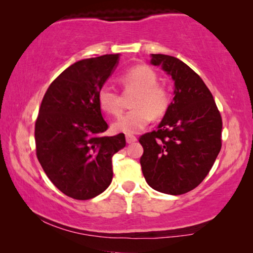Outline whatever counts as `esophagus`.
<instances>
[{"label":"esophagus","mask_w":253,"mask_h":253,"mask_svg":"<svg viewBox=\"0 0 253 253\" xmlns=\"http://www.w3.org/2000/svg\"><path fill=\"white\" fill-rule=\"evenodd\" d=\"M126 139L127 144H132V143H134V141H137V138H136V136H133V134H126Z\"/></svg>","instance_id":"34e87169"}]
</instances>
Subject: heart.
<instances>
[{"label": "heart", "instance_id": "heart-1", "mask_svg": "<svg viewBox=\"0 0 253 253\" xmlns=\"http://www.w3.org/2000/svg\"><path fill=\"white\" fill-rule=\"evenodd\" d=\"M124 93H134L130 105L132 110L113 123L115 132L136 133L151 122L152 116H164L170 105V92L158 84V76L147 65L140 64L129 69L121 77ZM98 103L103 112L119 116L123 110V100L119 93L103 86L98 93Z\"/></svg>", "mask_w": 253, "mask_h": 253}]
</instances>
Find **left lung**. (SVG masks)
<instances>
[{
    "mask_svg": "<svg viewBox=\"0 0 253 253\" xmlns=\"http://www.w3.org/2000/svg\"><path fill=\"white\" fill-rule=\"evenodd\" d=\"M151 63L171 76L175 96L158 130L139 137L141 170L151 188L183 195L197 188L213 167L222 145V119L209 87L184 62L152 54Z\"/></svg>",
    "mask_w": 253,
    "mask_h": 253,
    "instance_id": "8db88e82",
    "label": "left lung"
}]
</instances>
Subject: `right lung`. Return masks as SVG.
Listing matches in <instances>:
<instances>
[{
    "mask_svg": "<svg viewBox=\"0 0 253 253\" xmlns=\"http://www.w3.org/2000/svg\"><path fill=\"white\" fill-rule=\"evenodd\" d=\"M120 54L86 58L65 69L48 87L36 121L37 158L51 183L77 200L94 198L113 179V155L126 136H103L108 124L98 93Z\"/></svg>",
    "mask_w": 253,
    "mask_h": 253,
    "instance_id": "right-lung-1",
    "label": "right lung"
}]
</instances>
